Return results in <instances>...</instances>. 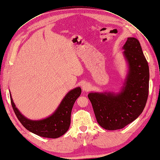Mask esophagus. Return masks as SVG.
Returning a JSON list of instances; mask_svg holds the SVG:
<instances>
[{
  "mask_svg": "<svg viewBox=\"0 0 160 160\" xmlns=\"http://www.w3.org/2000/svg\"><path fill=\"white\" fill-rule=\"evenodd\" d=\"M90 89H91V86L88 83H85V84L83 85V86H82V89H83V91H85V92L88 91H89Z\"/></svg>",
  "mask_w": 160,
  "mask_h": 160,
  "instance_id": "1",
  "label": "esophagus"
}]
</instances>
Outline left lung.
I'll list each match as a JSON object with an SVG mask.
<instances>
[{"instance_id": "1", "label": "left lung", "mask_w": 160, "mask_h": 160, "mask_svg": "<svg viewBox=\"0 0 160 160\" xmlns=\"http://www.w3.org/2000/svg\"><path fill=\"white\" fill-rule=\"evenodd\" d=\"M123 49L129 71L121 91L88 95L97 122L108 130L122 129L133 122L142 113L148 100L149 66L140 43L137 38L129 37Z\"/></svg>"}]
</instances>
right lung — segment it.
Listing matches in <instances>:
<instances>
[{
  "mask_svg": "<svg viewBox=\"0 0 160 160\" xmlns=\"http://www.w3.org/2000/svg\"><path fill=\"white\" fill-rule=\"evenodd\" d=\"M81 93L79 87L71 90L61 101L55 111L49 117L41 120L28 119L16 108L11 95V101L14 113L22 125L29 132L47 138H58L68 131L71 123L72 106Z\"/></svg>",
  "mask_w": 160,
  "mask_h": 160,
  "instance_id": "add662e5",
  "label": "right lung"
}]
</instances>
